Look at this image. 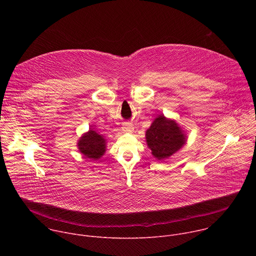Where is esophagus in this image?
I'll use <instances>...</instances> for the list:
<instances>
[{
  "mask_svg": "<svg viewBox=\"0 0 256 256\" xmlns=\"http://www.w3.org/2000/svg\"><path fill=\"white\" fill-rule=\"evenodd\" d=\"M122 130L126 132H132L134 130V126L132 124H126L122 126Z\"/></svg>",
  "mask_w": 256,
  "mask_h": 256,
  "instance_id": "1",
  "label": "esophagus"
}]
</instances>
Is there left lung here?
Instances as JSON below:
<instances>
[{
  "mask_svg": "<svg viewBox=\"0 0 256 256\" xmlns=\"http://www.w3.org/2000/svg\"><path fill=\"white\" fill-rule=\"evenodd\" d=\"M148 147L152 155L162 160L170 157L186 144V136L174 120L159 116L146 132Z\"/></svg>",
  "mask_w": 256,
  "mask_h": 256,
  "instance_id": "8db88e82",
  "label": "left lung"
}]
</instances>
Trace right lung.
Here are the masks:
<instances>
[{
    "instance_id": "add662e5",
    "label": "right lung",
    "mask_w": 256,
    "mask_h": 256,
    "mask_svg": "<svg viewBox=\"0 0 256 256\" xmlns=\"http://www.w3.org/2000/svg\"><path fill=\"white\" fill-rule=\"evenodd\" d=\"M80 152L89 159H99L105 153V140L94 130H89L79 140Z\"/></svg>"
}]
</instances>
